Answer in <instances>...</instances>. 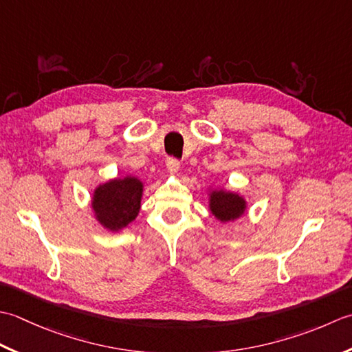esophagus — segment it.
Instances as JSON below:
<instances>
[{
    "label": "esophagus",
    "instance_id": "1",
    "mask_svg": "<svg viewBox=\"0 0 352 352\" xmlns=\"http://www.w3.org/2000/svg\"><path fill=\"white\" fill-rule=\"evenodd\" d=\"M179 168H181V162L175 160V157H167V170L171 175H176Z\"/></svg>",
    "mask_w": 352,
    "mask_h": 352
}]
</instances>
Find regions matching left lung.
<instances>
[{
  "label": "left lung",
  "instance_id": "obj_1",
  "mask_svg": "<svg viewBox=\"0 0 352 352\" xmlns=\"http://www.w3.org/2000/svg\"><path fill=\"white\" fill-rule=\"evenodd\" d=\"M210 211L217 220L234 221L246 212V200L236 192L212 190L210 192Z\"/></svg>",
  "mask_w": 352,
  "mask_h": 352
}]
</instances>
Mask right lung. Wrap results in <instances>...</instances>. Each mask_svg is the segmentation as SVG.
I'll list each match as a JSON object with an SVG mask.
<instances>
[{"label":"right lung","instance_id":"1","mask_svg":"<svg viewBox=\"0 0 352 352\" xmlns=\"http://www.w3.org/2000/svg\"><path fill=\"white\" fill-rule=\"evenodd\" d=\"M144 185L135 176L111 179L98 185L92 195V210L100 225L118 232L138 216Z\"/></svg>","mask_w":352,"mask_h":352}]
</instances>
